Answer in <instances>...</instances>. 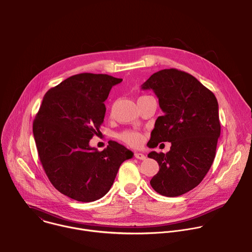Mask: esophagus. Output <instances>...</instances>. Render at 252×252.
I'll return each mask as SVG.
<instances>
[{
    "label": "esophagus",
    "mask_w": 252,
    "mask_h": 252,
    "mask_svg": "<svg viewBox=\"0 0 252 252\" xmlns=\"http://www.w3.org/2000/svg\"><path fill=\"white\" fill-rule=\"evenodd\" d=\"M134 158L137 159H140V160L146 159V156L143 154H140V153H134Z\"/></svg>",
    "instance_id": "34e87169"
}]
</instances>
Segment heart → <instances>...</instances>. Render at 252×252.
<instances>
[{
	"mask_svg": "<svg viewBox=\"0 0 252 252\" xmlns=\"http://www.w3.org/2000/svg\"><path fill=\"white\" fill-rule=\"evenodd\" d=\"M121 139L124 140L125 142H126L127 145L129 146H132V147H137L140 145L141 142V135L138 133V132H135V131H130V130H127V131H125L123 132L121 135H120Z\"/></svg>",
	"mask_w": 252,
	"mask_h": 252,
	"instance_id": "obj_1",
	"label": "heart"
}]
</instances>
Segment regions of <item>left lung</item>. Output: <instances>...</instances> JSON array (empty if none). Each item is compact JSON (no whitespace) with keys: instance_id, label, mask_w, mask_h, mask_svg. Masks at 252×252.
Listing matches in <instances>:
<instances>
[{"instance_id":"8db88e82","label":"left lung","mask_w":252,"mask_h":252,"mask_svg":"<svg viewBox=\"0 0 252 252\" xmlns=\"http://www.w3.org/2000/svg\"><path fill=\"white\" fill-rule=\"evenodd\" d=\"M141 89L154 91L163 113L149 148L171 142L168 153L148 155L159 165L151 186L164 196L187 193L201 183L215 158L220 135L218 99L193 76L176 68L157 71Z\"/></svg>"}]
</instances>
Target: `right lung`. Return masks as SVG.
Returning <instances> with one entry per match:
<instances>
[{
    "label": "right lung",
    "mask_w": 252,
    "mask_h": 252,
    "mask_svg": "<svg viewBox=\"0 0 252 252\" xmlns=\"http://www.w3.org/2000/svg\"><path fill=\"white\" fill-rule=\"evenodd\" d=\"M123 82L109 75L71 76L49 90L32 124L41 163L52 185L63 194L91 202L107 193L121 164L133 153L117 141L102 152L90 146L100 133L104 100Z\"/></svg>",
    "instance_id": "obj_1"
}]
</instances>
